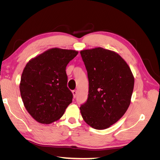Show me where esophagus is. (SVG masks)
Listing matches in <instances>:
<instances>
[{"mask_svg": "<svg viewBox=\"0 0 160 160\" xmlns=\"http://www.w3.org/2000/svg\"><path fill=\"white\" fill-rule=\"evenodd\" d=\"M72 94H73V97H74V98H75L76 97H77V90H74V91H72Z\"/></svg>", "mask_w": 160, "mask_h": 160, "instance_id": "1", "label": "esophagus"}]
</instances>
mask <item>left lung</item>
<instances>
[{
  "label": "left lung",
  "mask_w": 160,
  "mask_h": 160,
  "mask_svg": "<svg viewBox=\"0 0 160 160\" xmlns=\"http://www.w3.org/2000/svg\"><path fill=\"white\" fill-rule=\"evenodd\" d=\"M89 79V94L81 105L82 117L96 129L109 128L131 103L134 77L127 62L114 51L97 47L80 52Z\"/></svg>",
  "instance_id": "1"
}]
</instances>
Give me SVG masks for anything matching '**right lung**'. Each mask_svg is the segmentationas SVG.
I'll return each mask as SVG.
<instances>
[{"mask_svg": "<svg viewBox=\"0 0 160 160\" xmlns=\"http://www.w3.org/2000/svg\"><path fill=\"white\" fill-rule=\"evenodd\" d=\"M77 54L74 50L52 48L26 65L21 79V95L26 109L37 122L49 124L59 119L72 102L65 70Z\"/></svg>", "mask_w": 160, "mask_h": 160, "instance_id": "obj_1", "label": "right lung"}]
</instances>
